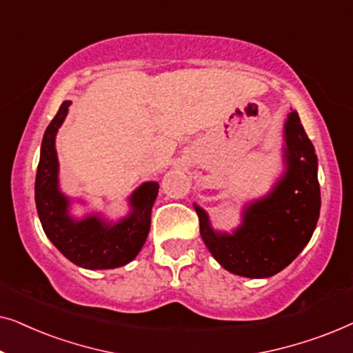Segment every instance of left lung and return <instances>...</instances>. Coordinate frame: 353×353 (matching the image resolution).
<instances>
[{"instance_id": "obj_1", "label": "left lung", "mask_w": 353, "mask_h": 353, "mask_svg": "<svg viewBox=\"0 0 353 353\" xmlns=\"http://www.w3.org/2000/svg\"><path fill=\"white\" fill-rule=\"evenodd\" d=\"M284 172L272 191L243 207L231 233L212 228L207 212L194 204L202 241L230 273L270 278L288 267L310 241L320 216L321 196L315 148L297 110L284 122Z\"/></svg>"}]
</instances>
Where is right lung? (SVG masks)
Segmentation results:
<instances>
[{
  "instance_id": "obj_1",
  "label": "right lung",
  "mask_w": 353,
  "mask_h": 353,
  "mask_svg": "<svg viewBox=\"0 0 353 353\" xmlns=\"http://www.w3.org/2000/svg\"><path fill=\"white\" fill-rule=\"evenodd\" d=\"M64 101L48 125L41 141L40 162L35 178V202L45 234L56 249L77 267L110 270L132 262L146 243L151 230V212L159 192L157 181H144L128 197L130 214L117 221L101 214L75 219L72 199L59 188V161L56 134L69 112Z\"/></svg>"
}]
</instances>
